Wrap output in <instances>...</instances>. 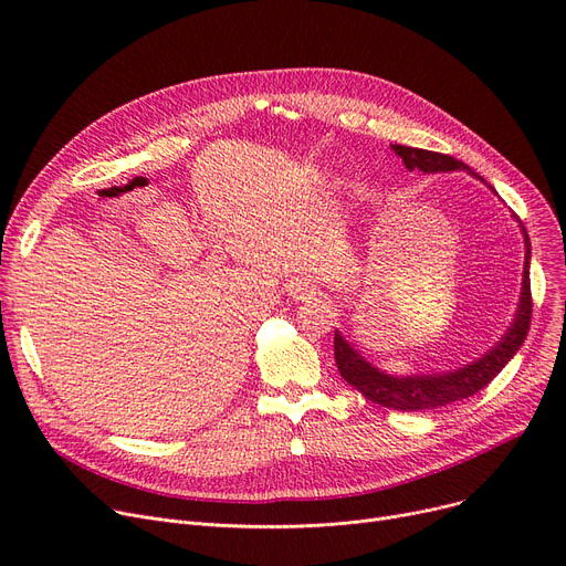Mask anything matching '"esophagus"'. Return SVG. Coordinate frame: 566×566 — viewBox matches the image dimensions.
<instances>
[{"label": "esophagus", "instance_id": "1", "mask_svg": "<svg viewBox=\"0 0 566 566\" xmlns=\"http://www.w3.org/2000/svg\"><path fill=\"white\" fill-rule=\"evenodd\" d=\"M305 291H307V289H303V286H298V289H293V298H298V301H301V298H305V295H307Z\"/></svg>", "mask_w": 566, "mask_h": 566}]
</instances>
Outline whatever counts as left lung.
Here are the masks:
<instances>
[{
	"label": "left lung",
	"instance_id": "1",
	"mask_svg": "<svg viewBox=\"0 0 566 566\" xmlns=\"http://www.w3.org/2000/svg\"><path fill=\"white\" fill-rule=\"evenodd\" d=\"M392 151L403 160L408 171L412 169H420L424 174L468 171L470 176L480 178L484 184L482 176H478L465 163H459L452 156H442V154L424 151V148H412L401 144H392ZM521 231L525 241V265H523V286H521L518 310L514 321L510 323L507 333H504L500 342L491 346L482 358L442 374L395 376L365 360L363 355L346 342V337L339 331H335V363L342 378L348 385H353L355 390H360L365 399L385 408H397V410H433L454 401H463L474 392L486 388V385L504 369V365L514 358L530 331V316H532L530 254L532 252H530V238L523 224H521Z\"/></svg>",
	"mask_w": 566,
	"mask_h": 566
}]
</instances>
